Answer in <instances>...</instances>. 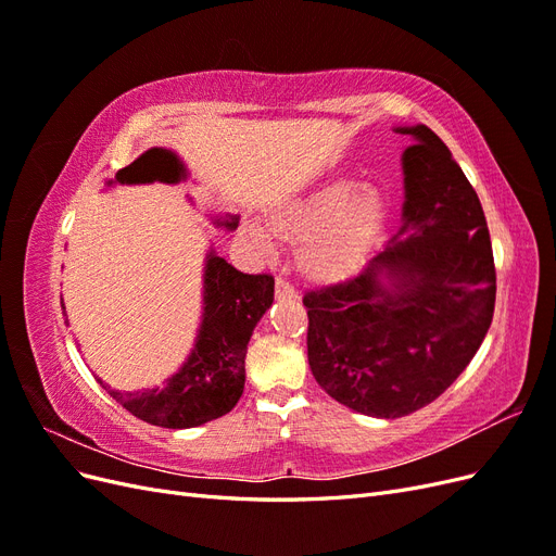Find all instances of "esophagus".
Listing matches in <instances>:
<instances>
[{
  "instance_id": "1",
  "label": "esophagus",
  "mask_w": 556,
  "mask_h": 556,
  "mask_svg": "<svg viewBox=\"0 0 556 556\" xmlns=\"http://www.w3.org/2000/svg\"><path fill=\"white\" fill-rule=\"evenodd\" d=\"M276 299H296V290L292 288L288 280L278 278L276 280Z\"/></svg>"
}]
</instances>
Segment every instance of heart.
Segmentation results:
<instances>
[{
	"instance_id": "heart-1",
	"label": "heart",
	"mask_w": 556,
	"mask_h": 556,
	"mask_svg": "<svg viewBox=\"0 0 556 556\" xmlns=\"http://www.w3.org/2000/svg\"><path fill=\"white\" fill-rule=\"evenodd\" d=\"M387 217L390 201L380 185L333 178L268 211L266 227L245 223L241 237L262 257L274 255V239L299 245L301 276L315 285H339L371 260Z\"/></svg>"
}]
</instances>
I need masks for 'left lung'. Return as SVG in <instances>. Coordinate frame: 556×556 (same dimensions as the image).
<instances>
[{
	"label": "left lung",
	"mask_w": 556,
	"mask_h": 556,
	"mask_svg": "<svg viewBox=\"0 0 556 556\" xmlns=\"http://www.w3.org/2000/svg\"><path fill=\"white\" fill-rule=\"evenodd\" d=\"M403 211L364 271L308 292V364L323 390L368 417L429 406L462 376L490 331L496 271L476 190L427 125L394 127Z\"/></svg>",
	"instance_id": "obj_1"
}]
</instances>
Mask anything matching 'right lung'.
Listing matches in <instances>:
<instances>
[{"label": "right lung", "mask_w": 556, "mask_h": 556, "mask_svg": "<svg viewBox=\"0 0 556 556\" xmlns=\"http://www.w3.org/2000/svg\"><path fill=\"white\" fill-rule=\"evenodd\" d=\"M190 172L169 148H150L106 185H141L188 180ZM215 227L233 231L239 215H211ZM201 323L188 359L160 387L121 392L99 384L134 417L164 429H192L227 415L245 384V352L252 331L274 304V278L250 276L233 268L211 248L204 260ZM64 308V304H62ZM66 315V313H64ZM70 325V319L64 317Z\"/></svg>", "instance_id": "add662e5"}]
</instances>
